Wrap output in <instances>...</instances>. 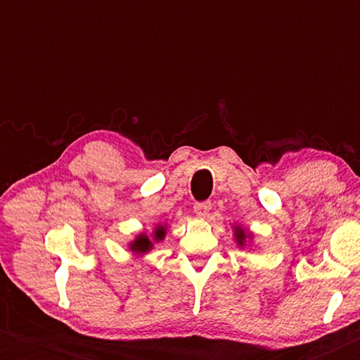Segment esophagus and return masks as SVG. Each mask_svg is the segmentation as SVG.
<instances>
[{"label": "esophagus", "instance_id": "esophagus-1", "mask_svg": "<svg viewBox=\"0 0 360 360\" xmlns=\"http://www.w3.org/2000/svg\"><path fill=\"white\" fill-rule=\"evenodd\" d=\"M210 210H211L210 201H203V203H196L193 206L195 214L200 216V218H205V216H208L210 214Z\"/></svg>", "mask_w": 360, "mask_h": 360}]
</instances>
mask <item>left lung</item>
Instances as JSON below:
<instances>
[{"label":"left lung","instance_id":"1","mask_svg":"<svg viewBox=\"0 0 360 360\" xmlns=\"http://www.w3.org/2000/svg\"><path fill=\"white\" fill-rule=\"evenodd\" d=\"M233 236H234L236 244H238L240 249L249 248V245L252 244V240H254V234L250 233V231L245 229L243 224H234L233 226Z\"/></svg>","mask_w":360,"mask_h":360}]
</instances>
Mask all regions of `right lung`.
Segmentation results:
<instances>
[{
	"instance_id": "add662e5",
	"label": "right lung",
	"mask_w": 360,
	"mask_h": 360,
	"mask_svg": "<svg viewBox=\"0 0 360 360\" xmlns=\"http://www.w3.org/2000/svg\"><path fill=\"white\" fill-rule=\"evenodd\" d=\"M167 228H169V226H167V223L165 224L157 223L154 226V229H152L150 234H146V233L137 234L136 238L132 239L129 244H127V249H129L134 255H146V254H149L150 250L155 248V244H159V243H162V240L165 239Z\"/></svg>"
}]
</instances>
